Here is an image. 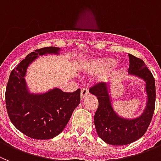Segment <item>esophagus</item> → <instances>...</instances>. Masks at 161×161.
Listing matches in <instances>:
<instances>
[{
  "label": "esophagus",
  "instance_id": "obj_1",
  "mask_svg": "<svg viewBox=\"0 0 161 161\" xmlns=\"http://www.w3.org/2000/svg\"><path fill=\"white\" fill-rule=\"evenodd\" d=\"M88 94H89V91H88L87 88L82 87V90H81V98H82V99H83V98H85V97H86Z\"/></svg>",
  "mask_w": 161,
  "mask_h": 161
}]
</instances>
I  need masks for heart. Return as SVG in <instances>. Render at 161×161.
Instances as JSON below:
<instances>
[{
    "label": "heart",
    "instance_id": "obj_1",
    "mask_svg": "<svg viewBox=\"0 0 161 161\" xmlns=\"http://www.w3.org/2000/svg\"><path fill=\"white\" fill-rule=\"evenodd\" d=\"M111 66V69L115 70L118 66V64L115 63L114 59L111 58H101L94 59L86 63L84 66V71L88 75H96V74L100 73L101 71L104 70L107 68L110 67ZM106 78L107 76L103 75L102 76L101 79L104 80L106 79Z\"/></svg>",
    "mask_w": 161,
    "mask_h": 161
}]
</instances>
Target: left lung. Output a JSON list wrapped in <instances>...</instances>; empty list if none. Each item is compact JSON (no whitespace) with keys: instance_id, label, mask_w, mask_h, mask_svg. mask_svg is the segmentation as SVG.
<instances>
[{"instance_id":"1","label":"left lung","mask_w":161,"mask_h":161,"mask_svg":"<svg viewBox=\"0 0 161 161\" xmlns=\"http://www.w3.org/2000/svg\"><path fill=\"white\" fill-rule=\"evenodd\" d=\"M128 75L137 77L145 83L147 101L141 115L135 118L120 116L113 108L111 86L100 82L89 90L97 97L98 107L95 114V126L97 134L105 143L111 145H126L141 138L147 131L153 119L156 102L155 79L144 61L128 53Z\"/></svg>"}]
</instances>
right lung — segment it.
Masks as SVG:
<instances>
[{"label":"right lung","instance_id":"1","mask_svg":"<svg viewBox=\"0 0 161 161\" xmlns=\"http://www.w3.org/2000/svg\"><path fill=\"white\" fill-rule=\"evenodd\" d=\"M61 48L45 47L31 52L12 70L5 91L7 112L17 129L30 138L49 140L64 130L80 103V89L72 93L54 87L33 93L25 81L27 69L39 56L60 54Z\"/></svg>","mask_w":161,"mask_h":161}]
</instances>
